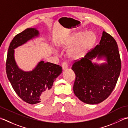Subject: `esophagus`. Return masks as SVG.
<instances>
[{
  "label": "esophagus",
  "mask_w": 128,
  "mask_h": 128,
  "mask_svg": "<svg viewBox=\"0 0 128 128\" xmlns=\"http://www.w3.org/2000/svg\"><path fill=\"white\" fill-rule=\"evenodd\" d=\"M62 69L63 70H66V69L68 68V65L66 62H64L62 64Z\"/></svg>",
  "instance_id": "obj_1"
}]
</instances>
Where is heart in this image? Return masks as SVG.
I'll use <instances>...</instances> for the list:
<instances>
[{"mask_svg": "<svg viewBox=\"0 0 128 128\" xmlns=\"http://www.w3.org/2000/svg\"><path fill=\"white\" fill-rule=\"evenodd\" d=\"M96 40V35L94 32L80 31L70 35L59 46L64 48L72 47L68 52V56L72 60H78L82 58L90 50Z\"/></svg>", "mask_w": 128, "mask_h": 128, "instance_id": "heart-1", "label": "heart"}]
</instances>
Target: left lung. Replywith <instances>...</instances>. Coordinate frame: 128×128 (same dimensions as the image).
Returning <instances> with one entry per match:
<instances>
[{
	"label": "left lung",
	"instance_id": "1",
	"mask_svg": "<svg viewBox=\"0 0 128 128\" xmlns=\"http://www.w3.org/2000/svg\"><path fill=\"white\" fill-rule=\"evenodd\" d=\"M94 58L104 63L92 62ZM72 69L76 74L74 94L88 104L103 102L113 90L121 70V60L116 41L110 35L102 32L99 44L84 58L74 62Z\"/></svg>",
	"mask_w": 128,
	"mask_h": 128
}]
</instances>
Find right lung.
<instances>
[{"label": "right lung", "mask_w": 128, "mask_h": 128, "mask_svg": "<svg viewBox=\"0 0 128 128\" xmlns=\"http://www.w3.org/2000/svg\"><path fill=\"white\" fill-rule=\"evenodd\" d=\"M40 32L36 28H28L17 34L10 44L8 50L6 72L12 88L20 98L30 104L46 100L56 78L62 72L59 65L41 60L32 70L24 71L16 64L14 49L36 38Z\"/></svg>", "instance_id": "add662e5"}]
</instances>
